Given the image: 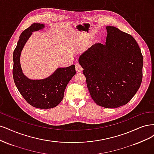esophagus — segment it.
<instances>
[{
	"instance_id": "obj_1",
	"label": "esophagus",
	"mask_w": 154,
	"mask_h": 154,
	"mask_svg": "<svg viewBox=\"0 0 154 154\" xmlns=\"http://www.w3.org/2000/svg\"><path fill=\"white\" fill-rule=\"evenodd\" d=\"M82 70H83V68L81 66V64L78 63H77L75 64V70H76V72H78V73H81V72H82Z\"/></svg>"
}]
</instances>
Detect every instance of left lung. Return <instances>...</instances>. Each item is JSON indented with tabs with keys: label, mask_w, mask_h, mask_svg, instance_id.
Here are the masks:
<instances>
[{
	"label": "left lung",
	"mask_w": 154,
	"mask_h": 154,
	"mask_svg": "<svg viewBox=\"0 0 154 154\" xmlns=\"http://www.w3.org/2000/svg\"><path fill=\"white\" fill-rule=\"evenodd\" d=\"M106 29V45H93L79 63L93 100L100 106L116 108L127 104L140 88L143 58L131 34L113 26Z\"/></svg>",
	"instance_id": "obj_1"
}]
</instances>
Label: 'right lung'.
<instances>
[{"label":"right lung","mask_w":154,"mask_h":154,"mask_svg":"<svg viewBox=\"0 0 154 154\" xmlns=\"http://www.w3.org/2000/svg\"><path fill=\"white\" fill-rule=\"evenodd\" d=\"M44 27V24L34 23L20 34L13 52V76L19 92L27 102L34 107L45 109L56 107L62 101L67 84L76 72L72 64L59 68L51 76L41 80H31L24 75L20 61L21 52L32 32Z\"/></svg>","instance_id":"1"}]
</instances>
